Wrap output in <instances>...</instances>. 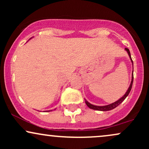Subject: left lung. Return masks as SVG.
Listing matches in <instances>:
<instances>
[{
  "mask_svg": "<svg viewBox=\"0 0 149 149\" xmlns=\"http://www.w3.org/2000/svg\"><path fill=\"white\" fill-rule=\"evenodd\" d=\"M125 50L127 51L128 54H129L130 57L131 59V61L132 62V64H133V61L132 60V58H131V55H130V50L128 48H125ZM133 78H134V76H133V74H132V82H131V84L130 85L129 88H128L127 92H126L125 94V95L123 97H121L120 100H118V101H116V102H114V103H112L111 104H109V105H107V106H103V107H99V106H95V105H92V104H90L88 102H85V103H86L87 106L89 108H90V109H94V110H97V111H110V110H112V109H115L116 107H117L118 106L120 105L121 103H122L125 100V99L126 98V97H127V95H129V93L131 91V89H132V83H133Z\"/></svg>",
  "mask_w": 149,
  "mask_h": 149,
  "instance_id": "obj_1",
  "label": "left lung"
}]
</instances>
